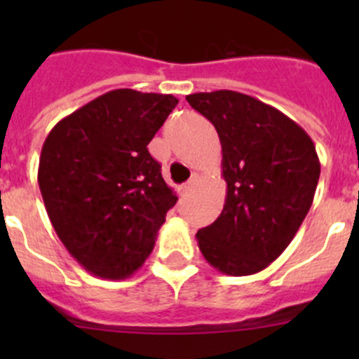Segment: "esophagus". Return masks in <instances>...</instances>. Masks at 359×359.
<instances>
[{
    "label": "esophagus",
    "instance_id": "1",
    "mask_svg": "<svg viewBox=\"0 0 359 359\" xmlns=\"http://www.w3.org/2000/svg\"><path fill=\"white\" fill-rule=\"evenodd\" d=\"M198 179H200V175H198V173H193V177H191V179L187 180L186 184H184V187H182V193H184V194L191 193V191H193V187L196 186Z\"/></svg>",
    "mask_w": 359,
    "mask_h": 359
}]
</instances>
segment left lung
<instances>
[{
    "mask_svg": "<svg viewBox=\"0 0 359 359\" xmlns=\"http://www.w3.org/2000/svg\"><path fill=\"white\" fill-rule=\"evenodd\" d=\"M219 133L226 203L196 240L210 266L229 276L266 269L306 219L320 159L302 126L269 104L233 90L186 97Z\"/></svg>",
    "mask_w": 359,
    "mask_h": 359,
    "instance_id": "obj_1",
    "label": "left lung"
}]
</instances>
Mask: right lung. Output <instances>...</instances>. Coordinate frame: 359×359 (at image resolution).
I'll return each instance as SVG.
<instances>
[{"instance_id": "right-lung-1", "label": "right lung", "mask_w": 359, "mask_h": 359, "mask_svg": "<svg viewBox=\"0 0 359 359\" xmlns=\"http://www.w3.org/2000/svg\"><path fill=\"white\" fill-rule=\"evenodd\" d=\"M179 100L111 90L60 119L43 144L38 184L57 236L93 276L125 280L153 252L177 203L147 144Z\"/></svg>"}]
</instances>
